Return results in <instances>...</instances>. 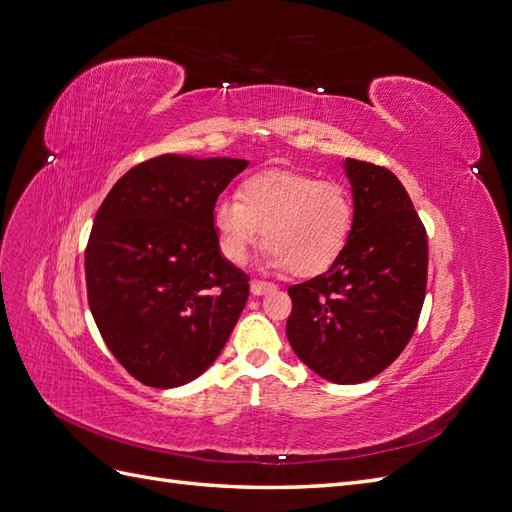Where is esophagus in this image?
Instances as JSON below:
<instances>
[{"mask_svg":"<svg viewBox=\"0 0 512 512\" xmlns=\"http://www.w3.org/2000/svg\"><path fill=\"white\" fill-rule=\"evenodd\" d=\"M270 290H275V285L268 283V281H259V279L251 281V294L253 296H261V294H266Z\"/></svg>","mask_w":512,"mask_h":512,"instance_id":"1","label":"esophagus"}]
</instances>
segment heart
<instances>
[{
	"mask_svg": "<svg viewBox=\"0 0 512 512\" xmlns=\"http://www.w3.org/2000/svg\"><path fill=\"white\" fill-rule=\"evenodd\" d=\"M222 257L242 266L259 246L268 264L292 277H316L344 251L353 231L355 205L347 187L292 170L248 176L240 194L222 196L211 211Z\"/></svg>",
	"mask_w": 512,
	"mask_h": 512,
	"instance_id": "obj_1",
	"label": "heart"
}]
</instances>
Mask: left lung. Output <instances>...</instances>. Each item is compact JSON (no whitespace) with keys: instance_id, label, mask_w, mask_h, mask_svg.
Listing matches in <instances>:
<instances>
[{"instance_id":"left-lung-1","label":"left lung","mask_w":512,"mask_h":512,"mask_svg":"<svg viewBox=\"0 0 512 512\" xmlns=\"http://www.w3.org/2000/svg\"><path fill=\"white\" fill-rule=\"evenodd\" d=\"M355 220L329 270L290 285L285 334L301 362L334 384L379 375L406 349L427 288V233L399 178L347 159Z\"/></svg>"}]
</instances>
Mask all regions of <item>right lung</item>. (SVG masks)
<instances>
[{"label":"right lung","instance_id":"1","mask_svg":"<svg viewBox=\"0 0 512 512\" xmlns=\"http://www.w3.org/2000/svg\"><path fill=\"white\" fill-rule=\"evenodd\" d=\"M246 165L161 154L128 170L95 213L89 307L141 384L176 388L205 373L244 310L248 277L220 255L211 211Z\"/></svg>","mask_w":512,"mask_h":512}]
</instances>
